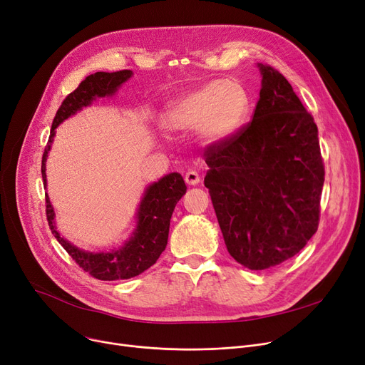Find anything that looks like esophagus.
Segmentation results:
<instances>
[{
  "mask_svg": "<svg viewBox=\"0 0 365 365\" xmlns=\"http://www.w3.org/2000/svg\"><path fill=\"white\" fill-rule=\"evenodd\" d=\"M200 180H201V178H200V175H198V173H197L195 170H189V171H186V175H185V182H186L187 185H192V186H195V185H198V183H200Z\"/></svg>",
  "mask_w": 365,
  "mask_h": 365,
  "instance_id": "esophagus-1",
  "label": "esophagus"
}]
</instances>
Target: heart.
<instances>
[{"label":"heart","instance_id":"1","mask_svg":"<svg viewBox=\"0 0 365 365\" xmlns=\"http://www.w3.org/2000/svg\"><path fill=\"white\" fill-rule=\"evenodd\" d=\"M250 105L244 86L237 80L207 83L173 101L161 115L168 131L198 128L210 143L225 142L242 125Z\"/></svg>","mask_w":365,"mask_h":365}]
</instances>
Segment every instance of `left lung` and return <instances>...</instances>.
Instances as JSON below:
<instances>
[{"instance_id": "1", "label": "left lung", "mask_w": 365, "mask_h": 365, "mask_svg": "<svg viewBox=\"0 0 365 365\" xmlns=\"http://www.w3.org/2000/svg\"><path fill=\"white\" fill-rule=\"evenodd\" d=\"M259 68L253 120L204 152V185L227 252L252 271L289 260L312 238L324 185L314 117L282 73Z\"/></svg>"}]
</instances>
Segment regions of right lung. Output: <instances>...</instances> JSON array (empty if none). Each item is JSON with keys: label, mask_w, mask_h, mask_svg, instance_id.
I'll list each match as a JSON object with an SVG mask.
<instances>
[{"label": "right lung", "mask_w": 365, "mask_h": 365, "mask_svg": "<svg viewBox=\"0 0 365 365\" xmlns=\"http://www.w3.org/2000/svg\"><path fill=\"white\" fill-rule=\"evenodd\" d=\"M133 72L130 69L117 72H96L88 75L81 84L69 93L61 108L57 109L51 124L50 138L43 153L41 173L44 185H47L46 160L53 143L56 128L71 115L91 105L96 98L112 96L125 83ZM186 185L179 173H170L158 182L152 183L145 190V195L138 210V226L133 235L121 248H115L109 253H90L80 250L69 241L61 237L56 231L54 210L46 194V215L48 226L54 238L62 244L68 255L75 260L81 269L88 272L93 278L102 281L128 279L145 272L148 267L158 260L165 250L168 240L170 219L178 201L185 195Z\"/></svg>", "instance_id": "right-lung-1"}]
</instances>
